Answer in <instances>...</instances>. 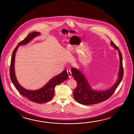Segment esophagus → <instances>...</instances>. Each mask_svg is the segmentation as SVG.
<instances>
[{"label": "esophagus", "instance_id": "obj_1", "mask_svg": "<svg viewBox=\"0 0 134 134\" xmlns=\"http://www.w3.org/2000/svg\"><path fill=\"white\" fill-rule=\"evenodd\" d=\"M67 72H68V77L69 78H71L72 77V74H71V72L70 70H67Z\"/></svg>", "mask_w": 134, "mask_h": 134}]
</instances>
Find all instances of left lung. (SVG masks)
I'll use <instances>...</instances> for the list:
<instances>
[{
    "label": "left lung",
    "instance_id": "8db88e82",
    "mask_svg": "<svg viewBox=\"0 0 134 134\" xmlns=\"http://www.w3.org/2000/svg\"><path fill=\"white\" fill-rule=\"evenodd\" d=\"M110 45L118 50L119 56L120 66L116 82L111 88L105 91H96L92 89L84 74L75 68H72V75L77 82L74 90L73 96L77 103L83 105H92L101 103L111 97L121 82L124 76L122 56L118 48L111 41Z\"/></svg>",
    "mask_w": 134,
    "mask_h": 134
}]
</instances>
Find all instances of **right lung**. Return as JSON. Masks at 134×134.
I'll list each match as a JSON object with an SVG mask.
<instances>
[{
    "label": "right lung",
    "mask_w": 134,
    "mask_h": 134,
    "mask_svg": "<svg viewBox=\"0 0 134 134\" xmlns=\"http://www.w3.org/2000/svg\"><path fill=\"white\" fill-rule=\"evenodd\" d=\"M40 32L37 31L31 32L24 40L18 43L12 53L9 72L12 82L21 95L26 97L31 102L38 103H43L48 102L53 98L54 95L55 86L68 79V75L66 70H64L60 74L53 77L41 88L36 90H29L24 88L18 82L15 75L14 66L15 55L19 47L27 44L34 38L40 35Z\"/></svg>",
    "instance_id": "right-lung-1"
}]
</instances>
